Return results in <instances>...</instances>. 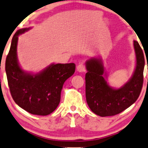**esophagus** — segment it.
Segmentation results:
<instances>
[{"label":"esophagus","instance_id":"obj_1","mask_svg":"<svg viewBox=\"0 0 148 148\" xmlns=\"http://www.w3.org/2000/svg\"><path fill=\"white\" fill-rule=\"evenodd\" d=\"M77 70L79 72H84L85 71V65L84 64H80L77 66Z\"/></svg>","mask_w":148,"mask_h":148}]
</instances>
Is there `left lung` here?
Instances as JSON below:
<instances>
[{
  "label": "left lung",
  "mask_w": 148,
  "mask_h": 148,
  "mask_svg": "<svg viewBox=\"0 0 148 148\" xmlns=\"http://www.w3.org/2000/svg\"><path fill=\"white\" fill-rule=\"evenodd\" d=\"M136 65L132 77L119 88L107 82L106 71L100 58H92L86 62V98L92 112L100 116H114L129 108L137 100L143 84L145 58L138 42L134 40Z\"/></svg>",
  "instance_id": "left-lung-1"
}]
</instances>
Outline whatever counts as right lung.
Instances as JSON below:
<instances>
[{"label":"right lung","mask_w":148,"mask_h":148,"mask_svg":"<svg viewBox=\"0 0 148 148\" xmlns=\"http://www.w3.org/2000/svg\"><path fill=\"white\" fill-rule=\"evenodd\" d=\"M29 29H19L12 37L5 60L6 75L15 103L29 113L45 116L58 108L63 84L74 74L76 66L74 63H53L37 74L24 71L17 59V41L19 36Z\"/></svg>","instance_id":"obj_1"}]
</instances>
